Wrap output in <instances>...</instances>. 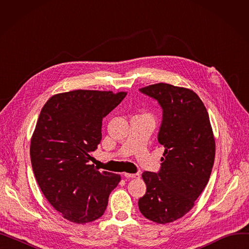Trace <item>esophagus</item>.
Masks as SVG:
<instances>
[{"mask_svg": "<svg viewBox=\"0 0 249 249\" xmlns=\"http://www.w3.org/2000/svg\"><path fill=\"white\" fill-rule=\"evenodd\" d=\"M124 177L127 178H139L140 175L139 174H129V173H125Z\"/></svg>", "mask_w": 249, "mask_h": 249, "instance_id": "esophagus-1", "label": "esophagus"}]
</instances>
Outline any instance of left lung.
Returning a JSON list of instances; mask_svg holds the SVG:
<instances>
[{"label": "left lung", "mask_w": 249, "mask_h": 249, "mask_svg": "<svg viewBox=\"0 0 249 249\" xmlns=\"http://www.w3.org/2000/svg\"><path fill=\"white\" fill-rule=\"evenodd\" d=\"M163 110L159 142L164 146L159 174L144 172L146 194L138 201L142 215L165 224L185 216L210 178L215 138L204 103L194 90L159 83L139 89Z\"/></svg>", "instance_id": "left-lung-1"}]
</instances>
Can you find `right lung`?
Wrapping results in <instances>:
<instances>
[{
    "mask_svg": "<svg viewBox=\"0 0 249 249\" xmlns=\"http://www.w3.org/2000/svg\"><path fill=\"white\" fill-rule=\"evenodd\" d=\"M126 91L75 89L52 96L41 109L30 143L38 186L63 218L86 224L100 218L120 175L99 172L94 152L102 139V120Z\"/></svg>",
    "mask_w": 249,
    "mask_h": 249,
    "instance_id": "right-lung-1",
    "label": "right lung"
}]
</instances>
